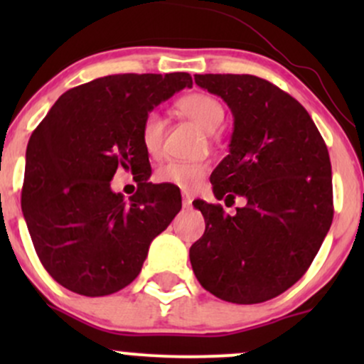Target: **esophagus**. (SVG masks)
<instances>
[{"label": "esophagus", "mask_w": 364, "mask_h": 364, "mask_svg": "<svg viewBox=\"0 0 364 364\" xmlns=\"http://www.w3.org/2000/svg\"><path fill=\"white\" fill-rule=\"evenodd\" d=\"M183 207L185 208L191 207V195L190 193H183Z\"/></svg>", "instance_id": "34e87169"}]
</instances>
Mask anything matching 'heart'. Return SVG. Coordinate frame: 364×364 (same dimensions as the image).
Masks as SVG:
<instances>
[{"label":"heart","mask_w":364,"mask_h":364,"mask_svg":"<svg viewBox=\"0 0 364 364\" xmlns=\"http://www.w3.org/2000/svg\"><path fill=\"white\" fill-rule=\"evenodd\" d=\"M178 111L183 112L186 118H190L202 132L215 133L223 124L225 111L224 106L217 101L215 97L208 94L185 95L178 101ZM166 133V121L157 111L149 112L141 123V144L150 156H157L162 149ZM207 166L200 162H186V161H169L164 162L157 169L156 176L159 181L169 183V185L179 186L183 190H191L205 178Z\"/></svg>","instance_id":"heart-1"}]
</instances>
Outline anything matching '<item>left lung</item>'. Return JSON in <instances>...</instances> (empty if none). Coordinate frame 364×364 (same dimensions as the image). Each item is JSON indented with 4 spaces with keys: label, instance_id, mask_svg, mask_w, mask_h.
I'll return each instance as SVG.
<instances>
[{
    "label": "left lung",
    "instance_id": "1",
    "mask_svg": "<svg viewBox=\"0 0 364 364\" xmlns=\"http://www.w3.org/2000/svg\"><path fill=\"white\" fill-rule=\"evenodd\" d=\"M235 118L229 154L210 174L215 198L243 196L235 215L196 200L205 232L190 248L203 289L237 304L282 294L311 265L333 217L327 145L308 111L253 75H195Z\"/></svg>",
    "mask_w": 364,
    "mask_h": 364
}]
</instances>
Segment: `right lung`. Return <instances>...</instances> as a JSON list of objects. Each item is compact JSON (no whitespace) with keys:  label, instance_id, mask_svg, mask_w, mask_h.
I'll return each instance as SVG.
<instances>
[{"label":"right lung","instance_id":"1","mask_svg":"<svg viewBox=\"0 0 364 364\" xmlns=\"http://www.w3.org/2000/svg\"><path fill=\"white\" fill-rule=\"evenodd\" d=\"M191 85L188 73L95 78L65 92L34 129L22 210L37 257L63 287L90 298L127 287L154 237L181 210L176 188L147 181L141 123ZM118 167L132 170L139 183L128 200L110 190Z\"/></svg>","mask_w":364,"mask_h":364}]
</instances>
